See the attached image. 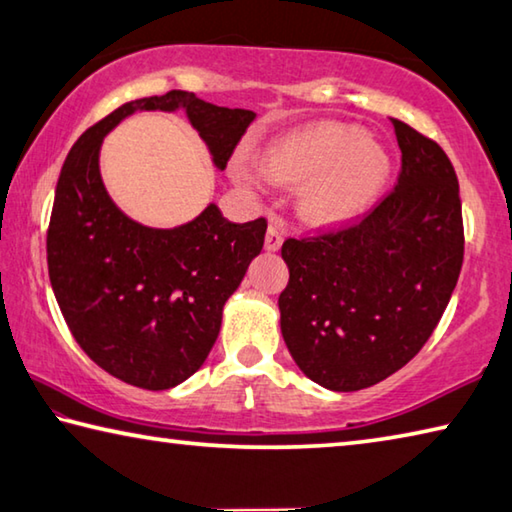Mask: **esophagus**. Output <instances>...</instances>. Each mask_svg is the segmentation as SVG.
<instances>
[{
    "mask_svg": "<svg viewBox=\"0 0 512 512\" xmlns=\"http://www.w3.org/2000/svg\"><path fill=\"white\" fill-rule=\"evenodd\" d=\"M282 232H280V225H277L275 221L268 223V230H266V239H264V248L268 250V253H275V250L282 248Z\"/></svg>",
    "mask_w": 512,
    "mask_h": 512,
    "instance_id": "34e87169",
    "label": "esophagus"
}]
</instances>
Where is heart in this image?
Here are the masks:
<instances>
[{"mask_svg": "<svg viewBox=\"0 0 512 512\" xmlns=\"http://www.w3.org/2000/svg\"><path fill=\"white\" fill-rule=\"evenodd\" d=\"M259 167L266 180L298 187V212L320 228L359 219L377 201L391 178L386 146L352 124L320 121L277 137L264 146ZM232 176L239 185L259 189L261 173L246 160H235Z\"/></svg>", "mask_w": 512, "mask_h": 512, "instance_id": "b5f03b06", "label": "heart"}]
</instances>
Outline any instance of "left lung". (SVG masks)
<instances>
[{
  "label": "left lung",
  "mask_w": 512,
  "mask_h": 512,
  "mask_svg": "<svg viewBox=\"0 0 512 512\" xmlns=\"http://www.w3.org/2000/svg\"><path fill=\"white\" fill-rule=\"evenodd\" d=\"M397 185L359 225L287 239L280 327L296 366L336 393L361 391L406 366L436 329L463 264V219L452 162L393 119Z\"/></svg>",
  "instance_id": "obj_1"
}]
</instances>
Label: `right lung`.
<instances>
[{"label":"right lung","instance_id":"right-lung-1","mask_svg":"<svg viewBox=\"0 0 512 512\" xmlns=\"http://www.w3.org/2000/svg\"><path fill=\"white\" fill-rule=\"evenodd\" d=\"M146 110H183L219 171L257 115L183 90L137 99L88 128L60 169L47 264L69 332L112 377L167 391L205 363L223 305L262 253L266 221L230 223L216 203L176 228L121 212L103 185L101 146L112 128Z\"/></svg>","mask_w":512,"mask_h":512}]
</instances>
